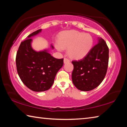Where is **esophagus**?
<instances>
[{"instance_id":"1","label":"esophagus","mask_w":127,"mask_h":127,"mask_svg":"<svg viewBox=\"0 0 127 127\" xmlns=\"http://www.w3.org/2000/svg\"><path fill=\"white\" fill-rule=\"evenodd\" d=\"M70 62V60L68 58H65L64 59V63H68V62Z\"/></svg>"}]
</instances>
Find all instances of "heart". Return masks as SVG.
<instances>
[{"mask_svg":"<svg viewBox=\"0 0 127 127\" xmlns=\"http://www.w3.org/2000/svg\"><path fill=\"white\" fill-rule=\"evenodd\" d=\"M55 47L59 51L68 49L69 55L74 59H81L87 55L93 46L94 39L89 33L72 30L62 33Z\"/></svg>","mask_w":127,"mask_h":127,"instance_id":"b5f03b06","label":"heart"}]
</instances>
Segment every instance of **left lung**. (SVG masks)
I'll return each instance as SVG.
<instances>
[{
    "label": "left lung",
    "instance_id": "obj_1",
    "mask_svg": "<svg viewBox=\"0 0 127 127\" xmlns=\"http://www.w3.org/2000/svg\"><path fill=\"white\" fill-rule=\"evenodd\" d=\"M74 69L72 78L77 89L89 91L97 87L106 74L109 63V48L102 38L79 61L72 62Z\"/></svg>",
    "mask_w": 127,
    "mask_h": 127
}]
</instances>
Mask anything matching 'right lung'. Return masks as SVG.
<instances>
[{
    "mask_svg": "<svg viewBox=\"0 0 127 127\" xmlns=\"http://www.w3.org/2000/svg\"><path fill=\"white\" fill-rule=\"evenodd\" d=\"M41 31L38 30L21 42L17 52L16 63L19 77L26 86L35 92L48 90L56 74L63 65V59H56L48 50L36 51L32 48L31 37ZM53 49V46L51 45Z\"/></svg>",
    "mask_w": 127,
    "mask_h": 127,
    "instance_id": "1",
    "label": "right lung"
}]
</instances>
